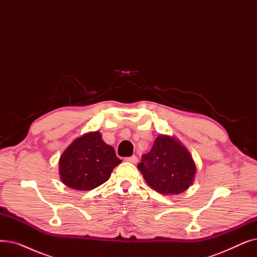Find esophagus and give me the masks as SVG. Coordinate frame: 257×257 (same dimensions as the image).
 Segmentation results:
<instances>
[{
	"instance_id": "esophagus-1",
	"label": "esophagus",
	"mask_w": 257,
	"mask_h": 257,
	"mask_svg": "<svg viewBox=\"0 0 257 257\" xmlns=\"http://www.w3.org/2000/svg\"><path fill=\"white\" fill-rule=\"evenodd\" d=\"M125 160H126V161H128V163L137 164V163H138V156L133 155V156H131V157H127V158H125Z\"/></svg>"
}]
</instances>
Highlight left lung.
<instances>
[{"label":"left lung","mask_w":257,"mask_h":257,"mask_svg":"<svg viewBox=\"0 0 257 257\" xmlns=\"http://www.w3.org/2000/svg\"><path fill=\"white\" fill-rule=\"evenodd\" d=\"M146 182L163 195H178L190 187L196 165L186 148L174 137L158 136L138 165Z\"/></svg>","instance_id":"8db88e82"}]
</instances>
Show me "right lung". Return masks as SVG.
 <instances>
[{"mask_svg": "<svg viewBox=\"0 0 257 257\" xmlns=\"http://www.w3.org/2000/svg\"><path fill=\"white\" fill-rule=\"evenodd\" d=\"M120 163L99 131L88 132L76 139L60 156V179L73 190L90 191L109 179Z\"/></svg>", "mask_w": 257, "mask_h": 257, "instance_id": "obj_1", "label": "right lung"}]
</instances>
